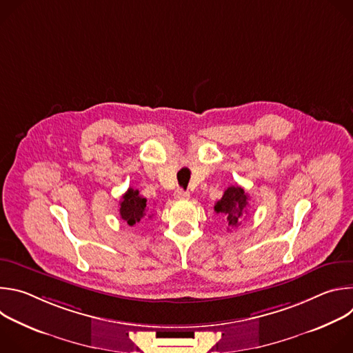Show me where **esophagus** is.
I'll return each instance as SVG.
<instances>
[{
	"label": "esophagus",
	"instance_id": "obj_1",
	"mask_svg": "<svg viewBox=\"0 0 353 353\" xmlns=\"http://www.w3.org/2000/svg\"><path fill=\"white\" fill-rule=\"evenodd\" d=\"M174 198L176 199H188L190 198V192L188 191H184V190H177L174 192Z\"/></svg>",
	"mask_w": 353,
	"mask_h": 353
}]
</instances>
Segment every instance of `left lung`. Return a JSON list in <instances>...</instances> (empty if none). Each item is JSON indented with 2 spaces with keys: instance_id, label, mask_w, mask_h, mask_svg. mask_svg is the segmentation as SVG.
Here are the masks:
<instances>
[{
  "instance_id": "8db88e82",
  "label": "left lung",
  "mask_w": 353,
  "mask_h": 353,
  "mask_svg": "<svg viewBox=\"0 0 353 353\" xmlns=\"http://www.w3.org/2000/svg\"><path fill=\"white\" fill-rule=\"evenodd\" d=\"M228 221L229 228H237L248 210V195L239 185H230L225 190L222 198L214 207Z\"/></svg>"
}]
</instances>
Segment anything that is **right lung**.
Returning <instances> with one entry per match:
<instances>
[{"label":"right lung","mask_w":353,"mask_h":353,"mask_svg":"<svg viewBox=\"0 0 353 353\" xmlns=\"http://www.w3.org/2000/svg\"><path fill=\"white\" fill-rule=\"evenodd\" d=\"M146 210V198L141 196L138 190L128 188L127 192L121 196L120 216L130 226H134L137 222L145 218L148 215Z\"/></svg>","instance_id":"add662e5"}]
</instances>
